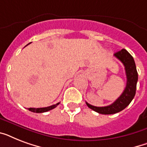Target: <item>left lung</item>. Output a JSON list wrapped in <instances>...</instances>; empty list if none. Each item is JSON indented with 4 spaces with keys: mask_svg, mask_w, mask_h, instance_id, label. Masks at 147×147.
<instances>
[{
    "mask_svg": "<svg viewBox=\"0 0 147 147\" xmlns=\"http://www.w3.org/2000/svg\"><path fill=\"white\" fill-rule=\"evenodd\" d=\"M114 56L118 59L124 65L127 76V85L121 96L113 104L108 106L95 107L86 102V105L89 108L101 114H113L121 111L130 105L136 94L138 74L134 58L124 49L114 53Z\"/></svg>",
    "mask_w": 147,
    "mask_h": 147,
    "instance_id": "obj_1",
    "label": "left lung"
}]
</instances>
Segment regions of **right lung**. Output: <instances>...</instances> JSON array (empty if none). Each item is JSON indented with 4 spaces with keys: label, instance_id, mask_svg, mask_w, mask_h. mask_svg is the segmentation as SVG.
Returning <instances> with one entry per match:
<instances>
[{
    "label": "right lung",
    "instance_id": "add662e5",
    "mask_svg": "<svg viewBox=\"0 0 147 147\" xmlns=\"http://www.w3.org/2000/svg\"><path fill=\"white\" fill-rule=\"evenodd\" d=\"M28 45V44H27ZM26 45V46H27ZM59 103H57L55 105H51V106H49V107H40V108H34V107H30V108H28L29 111H30L32 112H34V113H43V112H47L49 111L50 110L55 108V107H57V105H59Z\"/></svg>",
    "mask_w": 147,
    "mask_h": 147
}]
</instances>
